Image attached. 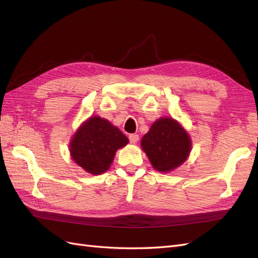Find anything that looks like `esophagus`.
I'll list each match as a JSON object with an SVG mask.
<instances>
[{
  "label": "esophagus",
  "mask_w": 258,
  "mask_h": 258,
  "mask_svg": "<svg viewBox=\"0 0 258 258\" xmlns=\"http://www.w3.org/2000/svg\"><path fill=\"white\" fill-rule=\"evenodd\" d=\"M129 141L132 144H136L139 141V136L138 135H130L129 136Z\"/></svg>",
  "instance_id": "obj_1"
}]
</instances>
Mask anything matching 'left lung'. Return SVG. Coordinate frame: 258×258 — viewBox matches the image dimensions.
Returning <instances> with one entry per match:
<instances>
[{
	"instance_id": "8db88e82",
	"label": "left lung",
	"mask_w": 258,
	"mask_h": 258,
	"mask_svg": "<svg viewBox=\"0 0 258 258\" xmlns=\"http://www.w3.org/2000/svg\"><path fill=\"white\" fill-rule=\"evenodd\" d=\"M141 146L153 167L160 172L181 166L190 152V139L172 118H160L142 138Z\"/></svg>"
}]
</instances>
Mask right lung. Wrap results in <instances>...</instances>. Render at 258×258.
I'll list each match as a JSON object with an SVG mask.
<instances>
[{
	"instance_id": "right-lung-1",
	"label": "right lung",
	"mask_w": 258,
	"mask_h": 258,
	"mask_svg": "<svg viewBox=\"0 0 258 258\" xmlns=\"http://www.w3.org/2000/svg\"><path fill=\"white\" fill-rule=\"evenodd\" d=\"M128 142V138L110 121L92 116L74 135L70 152L77 165L98 175L108 170L116 151Z\"/></svg>"
}]
</instances>
